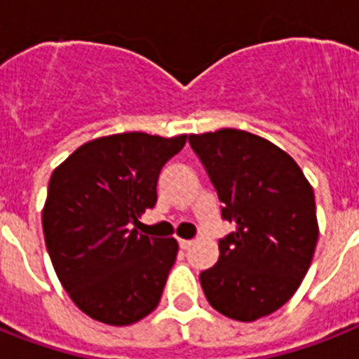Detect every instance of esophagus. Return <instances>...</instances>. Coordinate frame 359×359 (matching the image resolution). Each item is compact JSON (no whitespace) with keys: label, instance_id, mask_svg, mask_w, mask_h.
<instances>
[{"label":"esophagus","instance_id":"34e87169","mask_svg":"<svg viewBox=\"0 0 359 359\" xmlns=\"http://www.w3.org/2000/svg\"><path fill=\"white\" fill-rule=\"evenodd\" d=\"M179 245H180V249H189V247L194 245V241L191 240H179Z\"/></svg>","mask_w":359,"mask_h":359}]
</instances>
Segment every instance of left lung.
<instances>
[{"instance_id": "obj_1", "label": "left lung", "mask_w": 359, "mask_h": 359, "mask_svg": "<svg viewBox=\"0 0 359 359\" xmlns=\"http://www.w3.org/2000/svg\"><path fill=\"white\" fill-rule=\"evenodd\" d=\"M236 230L219 241V260L201 273L210 306L250 323L290 301L316 252V195L290 154L247 130L189 134Z\"/></svg>"}]
</instances>
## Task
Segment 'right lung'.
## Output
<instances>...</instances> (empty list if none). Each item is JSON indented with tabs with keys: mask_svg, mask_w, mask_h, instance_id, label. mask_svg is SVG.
<instances>
[{
	"mask_svg": "<svg viewBox=\"0 0 359 359\" xmlns=\"http://www.w3.org/2000/svg\"><path fill=\"white\" fill-rule=\"evenodd\" d=\"M184 144L186 134H110L55 168L42 210L46 247L69 299L95 321L127 326L158 306L179 243L130 223L153 208L160 170Z\"/></svg>",
	"mask_w": 359,
	"mask_h": 359,
	"instance_id": "add662e5",
	"label": "right lung"
}]
</instances>
